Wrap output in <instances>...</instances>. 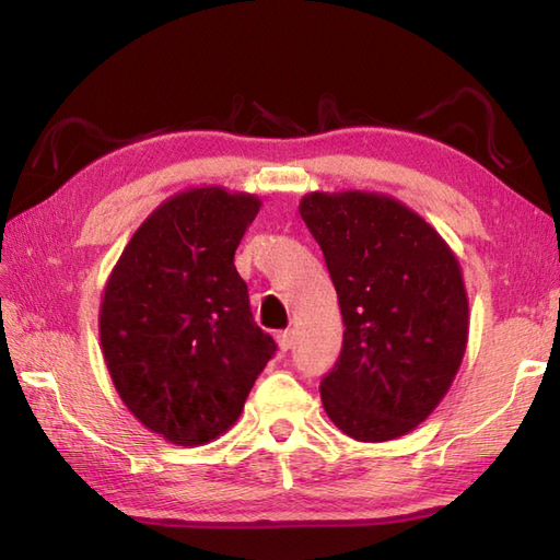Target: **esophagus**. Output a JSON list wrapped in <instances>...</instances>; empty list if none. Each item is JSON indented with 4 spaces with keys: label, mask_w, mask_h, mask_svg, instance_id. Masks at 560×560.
<instances>
[{
    "label": "esophagus",
    "mask_w": 560,
    "mask_h": 560,
    "mask_svg": "<svg viewBox=\"0 0 560 560\" xmlns=\"http://www.w3.org/2000/svg\"><path fill=\"white\" fill-rule=\"evenodd\" d=\"M277 343L281 351H289L293 347V329H283L277 335Z\"/></svg>",
    "instance_id": "obj_1"
}]
</instances>
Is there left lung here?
<instances>
[{"label": "left lung", "mask_w": 560, "mask_h": 560, "mask_svg": "<svg viewBox=\"0 0 560 560\" xmlns=\"http://www.w3.org/2000/svg\"><path fill=\"white\" fill-rule=\"evenodd\" d=\"M301 217L323 249L343 343L319 397L339 431L385 443L413 431L455 380L469 301L455 253L419 213L375 192H311Z\"/></svg>", "instance_id": "obj_1"}]
</instances>
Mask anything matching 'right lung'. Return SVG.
Masks as SVG:
<instances>
[{
	"instance_id": "right-lung-1",
	"label": "right lung",
	"mask_w": 560,
	"mask_h": 560,
	"mask_svg": "<svg viewBox=\"0 0 560 560\" xmlns=\"http://www.w3.org/2000/svg\"><path fill=\"white\" fill-rule=\"evenodd\" d=\"M259 207L223 187L175 195L139 225L105 283L98 329L113 385L175 445L229 431L277 351L233 265Z\"/></svg>"
}]
</instances>
